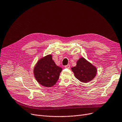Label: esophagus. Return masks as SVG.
Instances as JSON below:
<instances>
[{
    "label": "esophagus",
    "instance_id": "esophagus-1",
    "mask_svg": "<svg viewBox=\"0 0 122 122\" xmlns=\"http://www.w3.org/2000/svg\"><path fill=\"white\" fill-rule=\"evenodd\" d=\"M65 68H67V69H69L70 68V65H66L65 66Z\"/></svg>",
    "mask_w": 122,
    "mask_h": 122
}]
</instances>
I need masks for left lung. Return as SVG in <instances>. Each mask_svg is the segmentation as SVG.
<instances>
[{
  "label": "left lung",
  "instance_id": "left-lung-1",
  "mask_svg": "<svg viewBox=\"0 0 122 122\" xmlns=\"http://www.w3.org/2000/svg\"><path fill=\"white\" fill-rule=\"evenodd\" d=\"M71 69L76 78L84 83L93 80L97 72L96 67L84 57L80 58L77 61L76 66Z\"/></svg>",
  "mask_w": 122,
  "mask_h": 122
}]
</instances>
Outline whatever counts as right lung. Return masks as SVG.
I'll return each instance as SVG.
<instances>
[{
	"label": "right lung",
	"mask_w": 122,
	"mask_h": 122,
	"mask_svg": "<svg viewBox=\"0 0 122 122\" xmlns=\"http://www.w3.org/2000/svg\"><path fill=\"white\" fill-rule=\"evenodd\" d=\"M62 68L55 64L52 55L41 58L34 67V74L36 81L42 86L49 87L56 84Z\"/></svg>",
	"instance_id": "right-lung-1"
}]
</instances>
